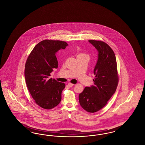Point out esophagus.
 Masks as SVG:
<instances>
[{"mask_svg":"<svg viewBox=\"0 0 145 145\" xmlns=\"http://www.w3.org/2000/svg\"><path fill=\"white\" fill-rule=\"evenodd\" d=\"M74 85V84H71V83H69V84H68V86H69V88L72 87Z\"/></svg>","mask_w":145,"mask_h":145,"instance_id":"esophagus-1","label":"esophagus"}]
</instances>
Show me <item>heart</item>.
<instances>
[{
	"mask_svg": "<svg viewBox=\"0 0 145 145\" xmlns=\"http://www.w3.org/2000/svg\"><path fill=\"white\" fill-rule=\"evenodd\" d=\"M79 55H84V54H80Z\"/></svg>",
	"mask_w": 145,
	"mask_h": 145,
	"instance_id": "1",
	"label": "heart"
}]
</instances>
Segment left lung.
<instances>
[{
  "mask_svg": "<svg viewBox=\"0 0 145 145\" xmlns=\"http://www.w3.org/2000/svg\"><path fill=\"white\" fill-rule=\"evenodd\" d=\"M98 51V59L93 70L94 84L86 87L79 95V103L84 110L95 112L107 103L117 88L118 78L115 53L106 43L89 40Z\"/></svg>",
  "mask_w": 145,
  "mask_h": 145,
  "instance_id": "left-lung-1",
  "label": "left lung"
}]
</instances>
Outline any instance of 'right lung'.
<instances>
[{
  "instance_id": "add662e5",
  "label": "right lung",
  "mask_w": 145,
  "mask_h": 145,
  "mask_svg": "<svg viewBox=\"0 0 145 145\" xmlns=\"http://www.w3.org/2000/svg\"><path fill=\"white\" fill-rule=\"evenodd\" d=\"M67 46L64 41L43 40L35 46L28 56L24 70L25 82L36 103L43 109H52L61 102L65 85L49 76L58 67L56 53Z\"/></svg>"
}]
</instances>
